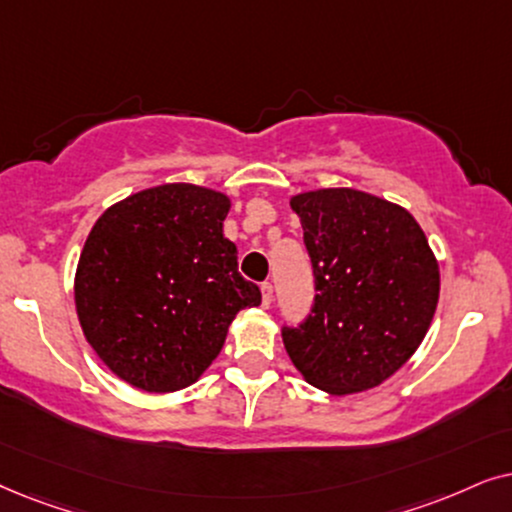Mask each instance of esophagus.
<instances>
[{
  "mask_svg": "<svg viewBox=\"0 0 512 512\" xmlns=\"http://www.w3.org/2000/svg\"><path fill=\"white\" fill-rule=\"evenodd\" d=\"M271 302H274V285L262 283V306L264 309H269Z\"/></svg>",
  "mask_w": 512,
  "mask_h": 512,
  "instance_id": "34e87169",
  "label": "esophagus"
}]
</instances>
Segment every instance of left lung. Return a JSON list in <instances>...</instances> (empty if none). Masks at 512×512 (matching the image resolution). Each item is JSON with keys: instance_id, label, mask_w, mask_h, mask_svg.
<instances>
[{"instance_id": "obj_1", "label": "left lung", "mask_w": 512, "mask_h": 512, "mask_svg": "<svg viewBox=\"0 0 512 512\" xmlns=\"http://www.w3.org/2000/svg\"><path fill=\"white\" fill-rule=\"evenodd\" d=\"M302 220L316 299L299 327H283L292 365L330 395L379 386L424 342L440 297V269L403 206L349 187L290 199Z\"/></svg>"}]
</instances>
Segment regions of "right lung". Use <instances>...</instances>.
<instances>
[{
  "label": "right lung",
  "instance_id": "right-lung-1",
  "mask_svg": "<svg viewBox=\"0 0 512 512\" xmlns=\"http://www.w3.org/2000/svg\"><path fill=\"white\" fill-rule=\"evenodd\" d=\"M229 208L227 194L173 182L126 196L93 224L74 304L86 342L126 384L147 393L192 386L236 313L262 302L224 238Z\"/></svg>",
  "mask_w": 512,
  "mask_h": 512
}]
</instances>
